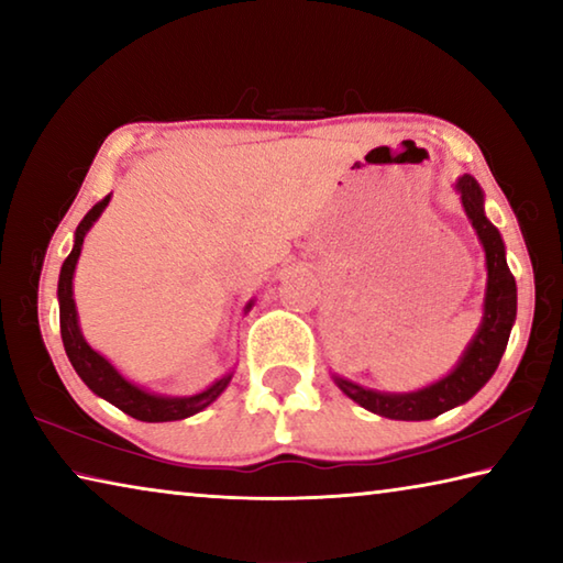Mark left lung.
<instances>
[{
	"label": "left lung",
	"instance_id": "left-lung-1",
	"mask_svg": "<svg viewBox=\"0 0 563 563\" xmlns=\"http://www.w3.org/2000/svg\"><path fill=\"white\" fill-rule=\"evenodd\" d=\"M454 188L460 190L464 213L472 221L484 255H487V292H484L482 325L452 373L437 379L430 387L417 389V393H377V389H367L335 375V385L352 402L379 417L419 422V419H434L446 409L464 405L497 373L499 360L507 350L511 325L517 320V283H514V275L507 265L501 235L484 213L482 188L466 174L456 180Z\"/></svg>",
	"mask_w": 563,
	"mask_h": 563
}]
</instances>
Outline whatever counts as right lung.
I'll use <instances>...</instances> for the list:
<instances>
[{
  "label": "right lung",
  "mask_w": 563,
  "mask_h": 563,
  "mask_svg": "<svg viewBox=\"0 0 563 563\" xmlns=\"http://www.w3.org/2000/svg\"><path fill=\"white\" fill-rule=\"evenodd\" d=\"M109 201H111V194L84 216V221L74 233V247L69 258L64 261L62 273H59V290H56V295H59V325H62V342H64L66 357H69L76 375L84 379V385H87L93 395L107 399V402L119 407L121 412L131 415L133 419H141V422H174V419H186L190 415L201 412V409H206L211 402H216L218 395H221L228 387V383H231L233 373L216 379L211 387H206L203 393L198 395L164 397L129 383V379L123 377L107 357L99 355V352L93 350L81 335L79 316H76V302H74V271H76V261H79L81 255L84 238H87L89 228L97 223V218L103 213V208L109 206ZM251 308H253V300L245 305V312Z\"/></svg>",
  "instance_id": "obj_1"
}]
</instances>
